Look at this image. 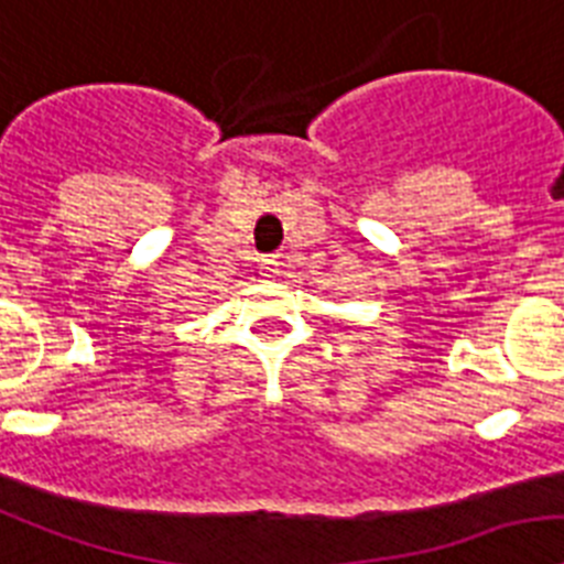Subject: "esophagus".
Returning <instances> with one entry per match:
<instances>
[{"label": "esophagus", "mask_w": 564, "mask_h": 564, "mask_svg": "<svg viewBox=\"0 0 564 564\" xmlns=\"http://www.w3.org/2000/svg\"><path fill=\"white\" fill-rule=\"evenodd\" d=\"M278 267H281V260H278V254H263V258L258 260V269L263 278H274L278 274Z\"/></svg>", "instance_id": "esophagus-1"}]
</instances>
